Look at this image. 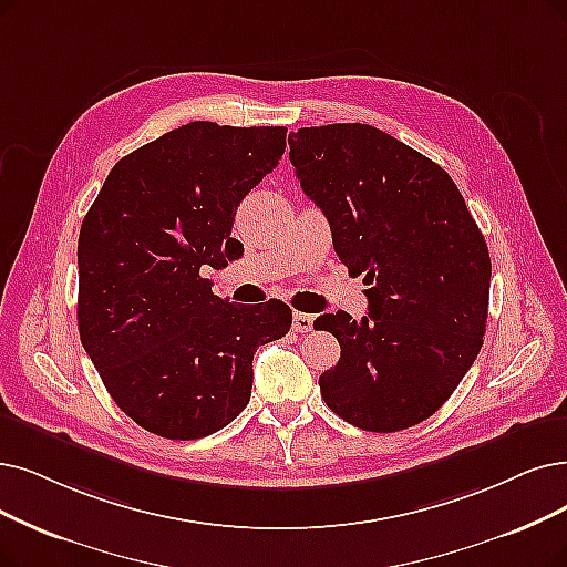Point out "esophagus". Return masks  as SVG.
Here are the masks:
<instances>
[{"label":"esophagus","mask_w":567,"mask_h":567,"mask_svg":"<svg viewBox=\"0 0 567 567\" xmlns=\"http://www.w3.org/2000/svg\"><path fill=\"white\" fill-rule=\"evenodd\" d=\"M311 328H313V316L311 313H302V311L292 313V330H296V332H311Z\"/></svg>","instance_id":"esophagus-1"}]
</instances>
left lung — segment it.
Segmentation results:
<instances>
[{"mask_svg": "<svg viewBox=\"0 0 567 567\" xmlns=\"http://www.w3.org/2000/svg\"><path fill=\"white\" fill-rule=\"evenodd\" d=\"M290 163L332 230L349 275L365 277L368 316L323 313L313 328L342 355L319 377L330 410L370 433L412 427L456 391L488 319L491 258L451 176L362 123L300 127Z\"/></svg>", "mask_w": 567, "mask_h": 567, "instance_id": "obj_1", "label": "left lung"}]
</instances>
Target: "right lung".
Segmentation results:
<instances>
[{
	"instance_id": "1",
	"label": "right lung",
	"mask_w": 567,
	"mask_h": 567,
	"mask_svg": "<svg viewBox=\"0 0 567 567\" xmlns=\"http://www.w3.org/2000/svg\"><path fill=\"white\" fill-rule=\"evenodd\" d=\"M284 148L286 127L181 125L113 165L83 218L81 344L113 402L153 435L199 440L235 421L256 349L290 330L281 300L235 305L202 277L228 265L239 202Z\"/></svg>"
}]
</instances>
